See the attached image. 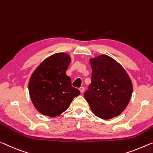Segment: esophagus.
<instances>
[{"label":"esophagus","instance_id":"obj_1","mask_svg":"<svg viewBox=\"0 0 153 153\" xmlns=\"http://www.w3.org/2000/svg\"><path fill=\"white\" fill-rule=\"evenodd\" d=\"M84 90H85V88H84V87H81V88H79V91H81V94H83V93Z\"/></svg>","mask_w":153,"mask_h":153}]
</instances>
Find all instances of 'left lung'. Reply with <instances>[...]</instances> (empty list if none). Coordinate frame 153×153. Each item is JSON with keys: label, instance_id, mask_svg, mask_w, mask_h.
<instances>
[{"label": "left lung", "instance_id": "left-lung-1", "mask_svg": "<svg viewBox=\"0 0 153 153\" xmlns=\"http://www.w3.org/2000/svg\"><path fill=\"white\" fill-rule=\"evenodd\" d=\"M91 82L84 93L96 116L109 120L119 116L127 107L133 93V84L124 68L106 55L90 59Z\"/></svg>", "mask_w": 153, "mask_h": 153}]
</instances>
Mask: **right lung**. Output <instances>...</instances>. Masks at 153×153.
<instances>
[{
	"instance_id": "obj_1",
	"label": "right lung",
	"mask_w": 153,
	"mask_h": 153,
	"mask_svg": "<svg viewBox=\"0 0 153 153\" xmlns=\"http://www.w3.org/2000/svg\"><path fill=\"white\" fill-rule=\"evenodd\" d=\"M70 61L68 54L55 53L44 59L33 72L29 83V94L34 107L42 114L59 116L81 94L72 86L71 79L66 75Z\"/></svg>"
}]
</instances>
